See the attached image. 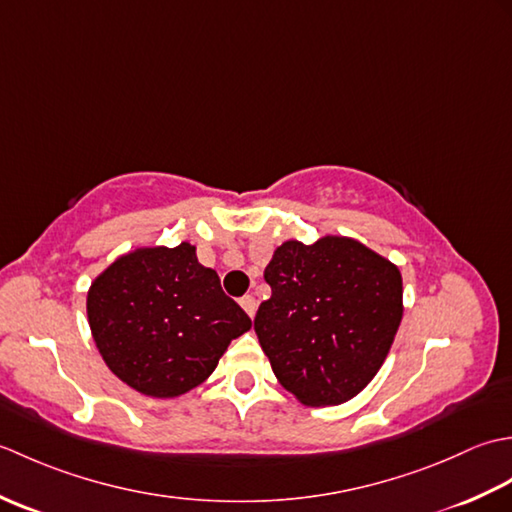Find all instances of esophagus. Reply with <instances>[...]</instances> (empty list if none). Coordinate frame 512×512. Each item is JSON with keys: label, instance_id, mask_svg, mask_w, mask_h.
I'll list each match as a JSON object with an SVG mask.
<instances>
[{"label": "esophagus", "instance_id": "1", "mask_svg": "<svg viewBox=\"0 0 512 512\" xmlns=\"http://www.w3.org/2000/svg\"><path fill=\"white\" fill-rule=\"evenodd\" d=\"M239 306L244 308V312L248 314L250 319L255 317V312H257V301H255V297H253V295H246V297L239 299Z\"/></svg>", "mask_w": 512, "mask_h": 512}]
</instances>
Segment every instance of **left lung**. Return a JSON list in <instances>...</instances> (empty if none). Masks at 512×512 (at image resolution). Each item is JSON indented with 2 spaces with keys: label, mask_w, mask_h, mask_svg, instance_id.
Returning a JSON list of instances; mask_svg holds the SVG:
<instances>
[{
  "label": "left lung",
  "mask_w": 512,
  "mask_h": 512,
  "mask_svg": "<svg viewBox=\"0 0 512 512\" xmlns=\"http://www.w3.org/2000/svg\"><path fill=\"white\" fill-rule=\"evenodd\" d=\"M273 290L255 332L270 367L301 405L352 400L383 367L402 319V275L352 237L288 239L264 270Z\"/></svg>",
  "instance_id": "8db88e82"
}]
</instances>
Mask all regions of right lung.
Returning <instances> with one entry per match:
<instances>
[{
	"label": "right lung",
	"mask_w": 512,
	"mask_h": 512,
	"mask_svg": "<svg viewBox=\"0 0 512 512\" xmlns=\"http://www.w3.org/2000/svg\"><path fill=\"white\" fill-rule=\"evenodd\" d=\"M85 308L105 365L151 398H178L202 385L253 325L189 242L116 257L92 281Z\"/></svg>",
	"instance_id": "obj_1"
}]
</instances>
